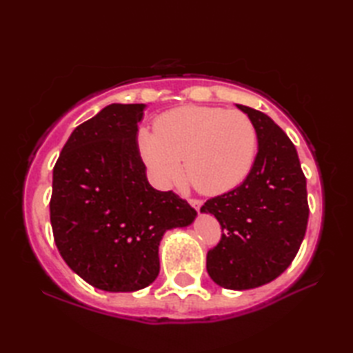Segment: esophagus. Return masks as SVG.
<instances>
[{
  "label": "esophagus",
  "mask_w": 353,
  "mask_h": 353,
  "mask_svg": "<svg viewBox=\"0 0 353 353\" xmlns=\"http://www.w3.org/2000/svg\"><path fill=\"white\" fill-rule=\"evenodd\" d=\"M190 203L194 209H196V211H200V208L203 206V201L199 200V199H190Z\"/></svg>",
  "instance_id": "1"
}]
</instances>
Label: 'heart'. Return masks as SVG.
I'll return each instance as SVG.
<instances>
[{"label": "heart", "mask_w": 353, "mask_h": 353, "mask_svg": "<svg viewBox=\"0 0 353 353\" xmlns=\"http://www.w3.org/2000/svg\"><path fill=\"white\" fill-rule=\"evenodd\" d=\"M142 161L159 186L186 174L200 192L223 194L249 174L256 152V129L239 110L185 106L165 112L154 132H138Z\"/></svg>", "instance_id": "heart-1"}]
</instances>
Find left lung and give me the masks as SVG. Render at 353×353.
<instances>
[{
    "label": "left lung",
    "instance_id": "obj_1",
    "mask_svg": "<svg viewBox=\"0 0 353 353\" xmlns=\"http://www.w3.org/2000/svg\"><path fill=\"white\" fill-rule=\"evenodd\" d=\"M252 119L258 154L245 181L200 208L221 226V239L208 252L211 279L228 290L272 282L301 249L310 206L306 177L296 147L268 115L236 104Z\"/></svg>",
    "mask_w": 353,
    "mask_h": 353
}]
</instances>
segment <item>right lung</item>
Returning a JSON list of instances; mask_svg holds the SVG:
<instances>
[{"label": "right lung", "instance_id": "right-lung-1", "mask_svg": "<svg viewBox=\"0 0 353 353\" xmlns=\"http://www.w3.org/2000/svg\"><path fill=\"white\" fill-rule=\"evenodd\" d=\"M144 104H109L74 129L52 168L50 220L74 273L92 287L130 292L159 274L165 232L196 209L148 183L138 148Z\"/></svg>", "mask_w": 353, "mask_h": 353}]
</instances>
